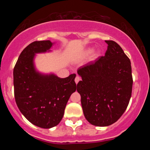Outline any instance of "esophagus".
Returning <instances> with one entry per match:
<instances>
[{"label":"esophagus","instance_id":"obj_1","mask_svg":"<svg viewBox=\"0 0 150 150\" xmlns=\"http://www.w3.org/2000/svg\"><path fill=\"white\" fill-rule=\"evenodd\" d=\"M80 77L78 76V75H77V76L75 77V83L77 84V83H78V82H79V81H80Z\"/></svg>","mask_w":150,"mask_h":150}]
</instances>
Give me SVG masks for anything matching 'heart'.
<instances>
[{
  "mask_svg": "<svg viewBox=\"0 0 150 150\" xmlns=\"http://www.w3.org/2000/svg\"><path fill=\"white\" fill-rule=\"evenodd\" d=\"M90 51H91V50H89V52H90Z\"/></svg>",
  "mask_w": 150,
  "mask_h": 150,
  "instance_id": "obj_1",
  "label": "heart"
}]
</instances>
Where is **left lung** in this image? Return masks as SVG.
Returning <instances> with one entry per match:
<instances>
[{"label": "left lung", "instance_id": "8db88e82", "mask_svg": "<svg viewBox=\"0 0 150 150\" xmlns=\"http://www.w3.org/2000/svg\"><path fill=\"white\" fill-rule=\"evenodd\" d=\"M104 56L77 70L82 80L77 90L85 118L96 126L116 122L128 107L132 94L131 63L116 42L105 41Z\"/></svg>", "mask_w": 150, "mask_h": 150}]
</instances>
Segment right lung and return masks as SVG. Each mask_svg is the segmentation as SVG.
<instances>
[{"label": "right lung", "instance_id": "obj_1", "mask_svg": "<svg viewBox=\"0 0 150 150\" xmlns=\"http://www.w3.org/2000/svg\"><path fill=\"white\" fill-rule=\"evenodd\" d=\"M52 45L50 40L31 43L20 53L13 70L18 107L29 121L42 128H52L61 122L67 102L77 87L75 74L59 78L36 72L34 54L49 51Z\"/></svg>", "mask_w": 150, "mask_h": 150}]
</instances>
